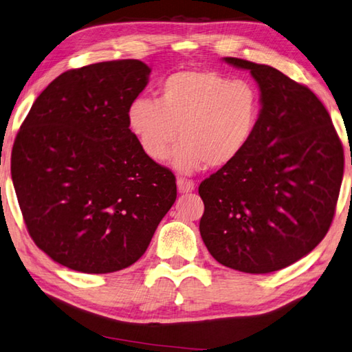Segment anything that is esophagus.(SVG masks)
Listing matches in <instances>:
<instances>
[{
	"instance_id": "esophagus-1",
	"label": "esophagus",
	"mask_w": 352,
	"mask_h": 352,
	"mask_svg": "<svg viewBox=\"0 0 352 352\" xmlns=\"http://www.w3.org/2000/svg\"><path fill=\"white\" fill-rule=\"evenodd\" d=\"M177 188L180 194H188V192H192L195 189V183L192 180H188V178H177Z\"/></svg>"
}]
</instances>
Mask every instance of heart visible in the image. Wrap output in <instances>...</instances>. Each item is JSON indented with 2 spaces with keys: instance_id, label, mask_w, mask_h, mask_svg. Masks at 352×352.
Returning a JSON list of instances; mask_svg holds the SVG:
<instances>
[{
  "instance_id": "heart-1",
  "label": "heart",
  "mask_w": 352,
  "mask_h": 352,
  "mask_svg": "<svg viewBox=\"0 0 352 352\" xmlns=\"http://www.w3.org/2000/svg\"><path fill=\"white\" fill-rule=\"evenodd\" d=\"M261 94L247 80L210 70L170 74L158 99L139 98L128 108V125L149 160L194 172L206 164L229 166L249 148L261 117Z\"/></svg>"
}]
</instances>
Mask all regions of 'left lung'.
Masks as SVG:
<instances>
[{"instance_id": "left-lung-1", "label": "left lung", "mask_w": 352, "mask_h": 352, "mask_svg": "<svg viewBox=\"0 0 352 352\" xmlns=\"http://www.w3.org/2000/svg\"><path fill=\"white\" fill-rule=\"evenodd\" d=\"M224 60L250 72L263 107L249 148L199 184V233L219 264L278 272L325 238L343 178V146L308 87L270 65Z\"/></svg>"}]
</instances>
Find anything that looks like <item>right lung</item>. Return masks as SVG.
<instances>
[{
  "label": "right lung",
  "instance_id": "obj_1",
  "mask_svg": "<svg viewBox=\"0 0 352 352\" xmlns=\"http://www.w3.org/2000/svg\"><path fill=\"white\" fill-rule=\"evenodd\" d=\"M149 73L137 59L62 73L13 143L12 182L27 230L74 272L113 273L139 261L177 198L174 174L144 155L128 125Z\"/></svg>",
  "mask_w": 352,
  "mask_h": 352
}]
</instances>
